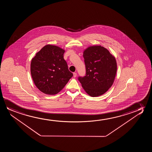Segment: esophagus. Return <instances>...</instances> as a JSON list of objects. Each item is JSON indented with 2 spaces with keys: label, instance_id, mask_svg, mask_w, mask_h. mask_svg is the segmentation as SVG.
I'll return each mask as SVG.
<instances>
[{
  "label": "esophagus",
  "instance_id": "1",
  "mask_svg": "<svg viewBox=\"0 0 152 152\" xmlns=\"http://www.w3.org/2000/svg\"><path fill=\"white\" fill-rule=\"evenodd\" d=\"M76 76H77V73H73V76H74V77H76Z\"/></svg>",
  "mask_w": 152,
  "mask_h": 152
}]
</instances>
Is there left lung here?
<instances>
[{
  "mask_svg": "<svg viewBox=\"0 0 152 152\" xmlns=\"http://www.w3.org/2000/svg\"><path fill=\"white\" fill-rule=\"evenodd\" d=\"M83 57L86 74L78 80L86 93L92 97L105 94L114 83L117 72L115 58L101 46H90Z\"/></svg>",
  "mask_w": 152,
  "mask_h": 152,
  "instance_id": "1",
  "label": "left lung"
}]
</instances>
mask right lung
I'll return each instance as SVG.
<instances>
[{
  "label": "right lung",
  "instance_id": "right-lung-1",
  "mask_svg": "<svg viewBox=\"0 0 152 152\" xmlns=\"http://www.w3.org/2000/svg\"><path fill=\"white\" fill-rule=\"evenodd\" d=\"M64 52L58 46L47 45L31 59V77L36 87L44 94H56L73 76L63 58Z\"/></svg>",
  "mask_w": 152,
  "mask_h": 152
}]
</instances>
